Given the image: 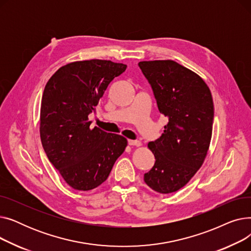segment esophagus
Wrapping results in <instances>:
<instances>
[{
	"mask_svg": "<svg viewBox=\"0 0 251 251\" xmlns=\"http://www.w3.org/2000/svg\"><path fill=\"white\" fill-rule=\"evenodd\" d=\"M128 144L129 146H134V147H141V142L138 140H128Z\"/></svg>",
	"mask_w": 251,
	"mask_h": 251,
	"instance_id": "obj_1",
	"label": "esophagus"
}]
</instances>
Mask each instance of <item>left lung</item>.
Returning <instances> with one entry per match:
<instances>
[{
    "label": "left lung",
    "mask_w": 251,
    "mask_h": 251,
    "mask_svg": "<svg viewBox=\"0 0 251 251\" xmlns=\"http://www.w3.org/2000/svg\"><path fill=\"white\" fill-rule=\"evenodd\" d=\"M138 66L160 113L168 118L161 137L148 144L155 162L144 182L159 193H173L186 185L206 157L213 133L212 92L199 74L175 61H142Z\"/></svg>",
    "instance_id": "left-lung-1"
}]
</instances>
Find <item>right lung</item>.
Here are the masks:
<instances>
[{
    "mask_svg": "<svg viewBox=\"0 0 251 251\" xmlns=\"http://www.w3.org/2000/svg\"><path fill=\"white\" fill-rule=\"evenodd\" d=\"M127 68L108 60L75 61L59 68L46 84L39 115L43 148L64 181L88 191L109 177L127 139L90 128L95 111L113 79Z\"/></svg>",
    "mask_w": 251,
    "mask_h": 251,
    "instance_id": "add662e5",
    "label": "right lung"
}]
</instances>
